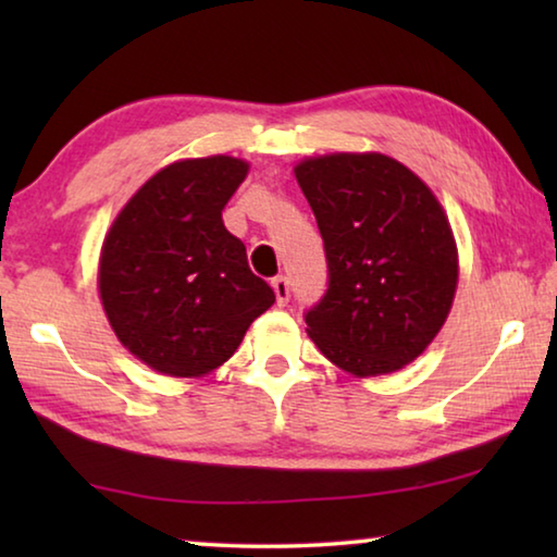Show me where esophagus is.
Returning a JSON list of instances; mask_svg holds the SVG:
<instances>
[{
  "label": "esophagus",
  "instance_id": "34e87169",
  "mask_svg": "<svg viewBox=\"0 0 557 557\" xmlns=\"http://www.w3.org/2000/svg\"><path fill=\"white\" fill-rule=\"evenodd\" d=\"M272 292H275V299L280 307H285L289 301V280L287 277H275L272 280Z\"/></svg>",
  "mask_w": 557,
  "mask_h": 557
}]
</instances>
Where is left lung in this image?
Instances as JSON below:
<instances>
[{
	"instance_id": "left-lung-1",
	"label": "left lung",
	"mask_w": 557,
	"mask_h": 557,
	"mask_svg": "<svg viewBox=\"0 0 557 557\" xmlns=\"http://www.w3.org/2000/svg\"><path fill=\"white\" fill-rule=\"evenodd\" d=\"M295 176L317 215L329 289L305 322L336 369H405L445 326L459 282L457 240L422 178L381 152L305 157Z\"/></svg>"
}]
</instances>
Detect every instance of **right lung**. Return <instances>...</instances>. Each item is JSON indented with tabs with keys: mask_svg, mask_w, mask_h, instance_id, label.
<instances>
[{
	"mask_svg": "<svg viewBox=\"0 0 557 557\" xmlns=\"http://www.w3.org/2000/svg\"><path fill=\"white\" fill-rule=\"evenodd\" d=\"M248 169L231 154L178 159L129 196L106 233L102 312L117 342L157 373H213L275 305L221 219Z\"/></svg>",
	"mask_w": 557,
	"mask_h": 557,
	"instance_id": "1",
	"label": "right lung"
}]
</instances>
